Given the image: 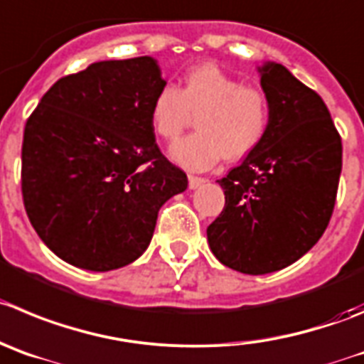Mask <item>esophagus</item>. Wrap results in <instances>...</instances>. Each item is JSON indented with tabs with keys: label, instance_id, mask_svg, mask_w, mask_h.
I'll return each instance as SVG.
<instances>
[{
	"label": "esophagus",
	"instance_id": "34e87169",
	"mask_svg": "<svg viewBox=\"0 0 364 364\" xmlns=\"http://www.w3.org/2000/svg\"><path fill=\"white\" fill-rule=\"evenodd\" d=\"M205 181H206L205 178H198V176H188V186L192 190L199 188V186H201Z\"/></svg>",
	"mask_w": 364,
	"mask_h": 364
}]
</instances>
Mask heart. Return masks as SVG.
<instances>
[{
  "mask_svg": "<svg viewBox=\"0 0 364 364\" xmlns=\"http://www.w3.org/2000/svg\"><path fill=\"white\" fill-rule=\"evenodd\" d=\"M190 114H198V132L176 141L171 158L188 171H206L220 158H244L264 140L271 105L264 91L246 87L208 63L192 68L179 90L172 84L159 87L151 104L152 131L163 140H174Z\"/></svg>",
  "mask_w": 364,
  "mask_h": 364,
  "instance_id": "b5f03b06",
  "label": "heart"
}]
</instances>
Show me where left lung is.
Returning a JSON list of instances; mask_svg holds the SVG:
<instances>
[{"mask_svg":"<svg viewBox=\"0 0 364 364\" xmlns=\"http://www.w3.org/2000/svg\"><path fill=\"white\" fill-rule=\"evenodd\" d=\"M264 140L219 179L224 208L206 230L217 260L246 274L284 269L327 230L341 174V136L321 97L282 64L266 63Z\"/></svg>","mask_w":364,"mask_h":364,"instance_id":"1","label":"left lung"}]
</instances>
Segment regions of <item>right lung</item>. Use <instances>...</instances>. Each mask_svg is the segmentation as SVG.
I'll use <instances>...</instances> for the list:
<instances>
[{
  "label": "right lung",
  "instance_id": "right-lung-1",
  "mask_svg": "<svg viewBox=\"0 0 364 364\" xmlns=\"http://www.w3.org/2000/svg\"><path fill=\"white\" fill-rule=\"evenodd\" d=\"M165 84L152 57L100 60L57 80L26 120L23 203L64 262L90 271L134 262L159 208L188 186L151 125L152 98Z\"/></svg>",
  "mask_w": 364,
  "mask_h": 364
}]
</instances>
